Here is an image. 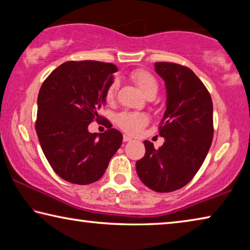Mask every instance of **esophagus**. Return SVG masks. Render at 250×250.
<instances>
[{
    "mask_svg": "<svg viewBox=\"0 0 250 250\" xmlns=\"http://www.w3.org/2000/svg\"><path fill=\"white\" fill-rule=\"evenodd\" d=\"M131 140H132L131 137H129V136H126V135L124 136V141H125V143H126V141H131Z\"/></svg>",
    "mask_w": 250,
    "mask_h": 250,
    "instance_id": "1",
    "label": "esophagus"
}]
</instances>
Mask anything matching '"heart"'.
<instances>
[{"label":"heart","mask_w":250,"mask_h":250,"mask_svg":"<svg viewBox=\"0 0 250 250\" xmlns=\"http://www.w3.org/2000/svg\"><path fill=\"white\" fill-rule=\"evenodd\" d=\"M132 81L135 82L136 85L145 95L151 96L156 95L158 92V83L156 78L151 75L149 72L146 70H135L131 74ZM115 92H117V82H113L112 84L107 87L105 92V100L107 102H112L115 96ZM149 121L148 117L145 113L141 112H128V111H124V112L119 113L115 117V124L120 129L124 130L125 132L130 133V135H136L147 125Z\"/></svg>","instance_id":"1"}]
</instances>
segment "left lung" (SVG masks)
<instances>
[{
    "instance_id": "1",
    "label": "left lung",
    "mask_w": 250,
    "mask_h": 250,
    "mask_svg": "<svg viewBox=\"0 0 250 250\" xmlns=\"http://www.w3.org/2000/svg\"><path fill=\"white\" fill-rule=\"evenodd\" d=\"M165 81L166 111L159 125L165 143L158 149L145 140L146 154L136 163L143 183L159 193L188 183L202 166L213 139V104L204 84L188 67L155 62Z\"/></svg>"
}]
</instances>
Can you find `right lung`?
<instances>
[{"mask_svg": "<svg viewBox=\"0 0 250 250\" xmlns=\"http://www.w3.org/2000/svg\"><path fill=\"white\" fill-rule=\"evenodd\" d=\"M118 70L110 62H66L48 76L38 94L36 131L55 173L69 183H94L105 172L122 144V133L111 128L88 132L92 121L102 119L99 110Z\"/></svg>", "mask_w": 250, "mask_h": 250, "instance_id": "obj_1", "label": "right lung"}]
</instances>
